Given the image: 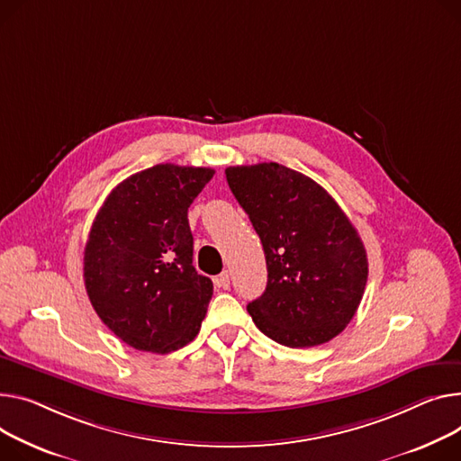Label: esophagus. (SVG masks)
<instances>
[{
    "mask_svg": "<svg viewBox=\"0 0 461 461\" xmlns=\"http://www.w3.org/2000/svg\"><path fill=\"white\" fill-rule=\"evenodd\" d=\"M214 284H217L219 287H222V289H230V272L228 270H224V272H221L217 278H214Z\"/></svg>",
    "mask_w": 461,
    "mask_h": 461,
    "instance_id": "esophagus-1",
    "label": "esophagus"
}]
</instances>
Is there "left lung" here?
Masks as SVG:
<instances>
[{
  "label": "left lung",
  "mask_w": 461,
  "mask_h": 461,
  "mask_svg": "<svg viewBox=\"0 0 461 461\" xmlns=\"http://www.w3.org/2000/svg\"><path fill=\"white\" fill-rule=\"evenodd\" d=\"M226 179L267 259L252 321L289 348L328 343L356 315L369 276L356 228L317 181L284 165L228 167Z\"/></svg>",
  "instance_id": "obj_1"
}]
</instances>
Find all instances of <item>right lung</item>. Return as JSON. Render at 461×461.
<instances>
[{"mask_svg":"<svg viewBox=\"0 0 461 461\" xmlns=\"http://www.w3.org/2000/svg\"><path fill=\"white\" fill-rule=\"evenodd\" d=\"M212 174L170 163L137 172L118 183L92 222L86 294L102 322L137 350L168 354L200 331L212 282L193 265L187 211Z\"/></svg>","mask_w":461,"mask_h":461,"instance_id":"add662e5","label":"right lung"}]
</instances>
